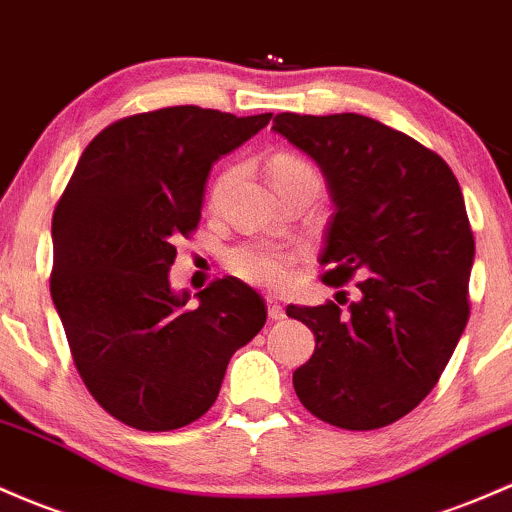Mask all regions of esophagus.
<instances>
[{
    "mask_svg": "<svg viewBox=\"0 0 512 512\" xmlns=\"http://www.w3.org/2000/svg\"><path fill=\"white\" fill-rule=\"evenodd\" d=\"M267 313H269V318H272V320H284L286 318L284 306H282V303L274 301V299H267Z\"/></svg>",
    "mask_w": 512,
    "mask_h": 512,
    "instance_id": "1",
    "label": "esophagus"
}]
</instances>
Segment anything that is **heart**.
<instances>
[{
	"mask_svg": "<svg viewBox=\"0 0 512 512\" xmlns=\"http://www.w3.org/2000/svg\"><path fill=\"white\" fill-rule=\"evenodd\" d=\"M269 172H272L274 187H279V184H291V182H306V179L318 182L316 172L311 170V165H306V162L294 155L272 157V162H269ZM230 179H233V170L223 172L221 177H218L216 187H213V201H216V204L221 201V196L226 192ZM226 262L230 272L238 274V277L245 279V282L274 289V286H282L289 282L294 255L272 245H243L230 250Z\"/></svg>",
	"mask_w": 512,
	"mask_h": 512,
	"instance_id": "b5f03b06",
	"label": "heart"
}]
</instances>
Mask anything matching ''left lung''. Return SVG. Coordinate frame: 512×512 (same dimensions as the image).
Segmentation results:
<instances>
[{
    "mask_svg": "<svg viewBox=\"0 0 512 512\" xmlns=\"http://www.w3.org/2000/svg\"><path fill=\"white\" fill-rule=\"evenodd\" d=\"M272 131L328 182L323 282L362 279L347 313L286 306L316 335L296 396L335 428H384L432 391L469 320L474 235L462 189L440 155L369 116L286 111Z\"/></svg>",
    "mask_w": 512,
    "mask_h": 512,
    "instance_id": "1",
    "label": "left lung"
}]
</instances>
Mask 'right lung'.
<instances>
[{"label":"right lung","mask_w":512,"mask_h":512,"mask_svg":"<svg viewBox=\"0 0 512 512\" xmlns=\"http://www.w3.org/2000/svg\"><path fill=\"white\" fill-rule=\"evenodd\" d=\"M272 114L170 106L106 126L53 213L50 296L84 386L136 430L167 432L216 401L230 357L262 330L267 308L235 277L189 303L170 267L199 226L213 162Z\"/></svg>","instance_id":"obj_1"}]
</instances>
